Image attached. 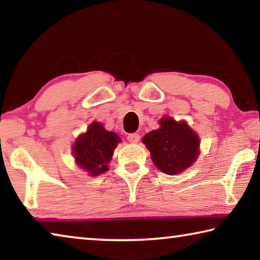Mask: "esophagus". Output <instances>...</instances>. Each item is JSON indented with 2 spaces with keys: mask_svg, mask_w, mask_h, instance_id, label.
Segmentation results:
<instances>
[{
  "mask_svg": "<svg viewBox=\"0 0 260 260\" xmlns=\"http://www.w3.org/2000/svg\"><path fill=\"white\" fill-rule=\"evenodd\" d=\"M141 139L140 134H136V133H133V134H129L128 136H127V140L129 141L131 143H138L139 141Z\"/></svg>",
  "mask_w": 260,
  "mask_h": 260,
  "instance_id": "obj_1",
  "label": "esophagus"
}]
</instances>
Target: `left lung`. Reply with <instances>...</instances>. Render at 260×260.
<instances>
[{"label": "left lung", "mask_w": 260, "mask_h": 260, "mask_svg": "<svg viewBox=\"0 0 260 260\" xmlns=\"http://www.w3.org/2000/svg\"><path fill=\"white\" fill-rule=\"evenodd\" d=\"M151 160L160 172L177 175L190 167L200 155V136L186 120L162 117L159 128L143 136Z\"/></svg>", "instance_id": "left-lung-1"}]
</instances>
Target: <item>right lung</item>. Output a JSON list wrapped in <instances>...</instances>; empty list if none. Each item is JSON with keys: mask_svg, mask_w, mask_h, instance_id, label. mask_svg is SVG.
Returning <instances> with one entry per match:
<instances>
[{"mask_svg": "<svg viewBox=\"0 0 260 260\" xmlns=\"http://www.w3.org/2000/svg\"><path fill=\"white\" fill-rule=\"evenodd\" d=\"M121 139L114 132L104 128L99 121H93L87 131L78 136L72 146L76 164L90 177H99L109 170L114 149Z\"/></svg>", "mask_w": 260, "mask_h": 260, "instance_id": "1", "label": "right lung"}]
</instances>
